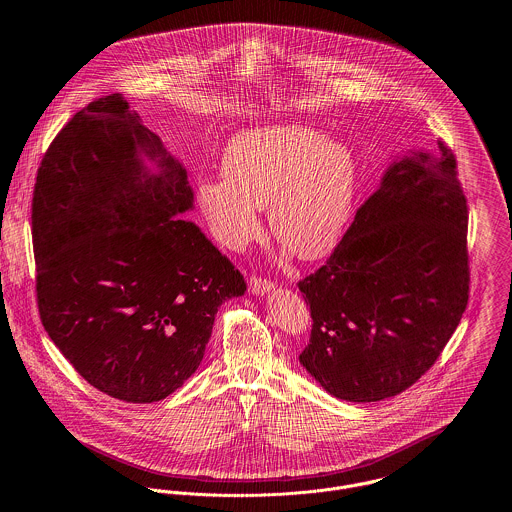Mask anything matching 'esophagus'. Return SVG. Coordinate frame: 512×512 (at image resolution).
<instances>
[{
	"label": "esophagus",
	"mask_w": 512,
	"mask_h": 512,
	"mask_svg": "<svg viewBox=\"0 0 512 512\" xmlns=\"http://www.w3.org/2000/svg\"><path fill=\"white\" fill-rule=\"evenodd\" d=\"M274 284L261 280V278H249V292L253 295H265V293L272 292Z\"/></svg>",
	"instance_id": "obj_1"
}]
</instances>
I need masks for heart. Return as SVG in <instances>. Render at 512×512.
<instances>
[{
    "label": "heart",
    "mask_w": 512,
    "mask_h": 512,
    "mask_svg": "<svg viewBox=\"0 0 512 512\" xmlns=\"http://www.w3.org/2000/svg\"><path fill=\"white\" fill-rule=\"evenodd\" d=\"M222 174L197 190L220 244L244 249L261 234L267 207L282 257L318 261L340 244L357 186L355 155L340 140L299 122L251 128L226 149Z\"/></svg>",
    "instance_id": "1"
}]
</instances>
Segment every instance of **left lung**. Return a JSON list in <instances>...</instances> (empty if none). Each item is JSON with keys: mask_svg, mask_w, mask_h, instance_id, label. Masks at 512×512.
I'll return each instance as SVG.
<instances>
[{"mask_svg": "<svg viewBox=\"0 0 512 512\" xmlns=\"http://www.w3.org/2000/svg\"><path fill=\"white\" fill-rule=\"evenodd\" d=\"M438 147L393 157L326 265L299 282L313 317L299 363L343 401L413 386L466 309V197L453 151Z\"/></svg>", "mask_w": 512, "mask_h": 512, "instance_id": "left-lung-1", "label": "left lung"}]
</instances>
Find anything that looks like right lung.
Instances as JSON below:
<instances>
[{"mask_svg": "<svg viewBox=\"0 0 512 512\" xmlns=\"http://www.w3.org/2000/svg\"><path fill=\"white\" fill-rule=\"evenodd\" d=\"M184 165L128 109L92 101L51 142L32 199L42 324L74 370L126 403L161 401L203 361L244 276L192 220Z\"/></svg>", "mask_w": 512, "mask_h": 512, "instance_id": "1", "label": "right lung"}]
</instances>
